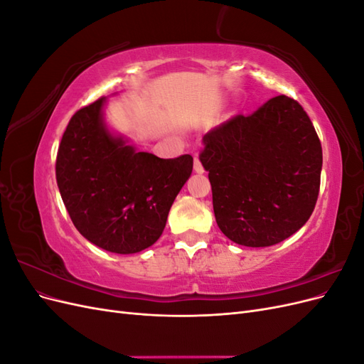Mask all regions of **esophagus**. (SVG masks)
<instances>
[{"label":"esophagus","instance_id":"esophagus-1","mask_svg":"<svg viewBox=\"0 0 364 364\" xmlns=\"http://www.w3.org/2000/svg\"><path fill=\"white\" fill-rule=\"evenodd\" d=\"M194 171L196 173H199V174H202L205 170H203V165H202V162L199 161V158L197 156H194Z\"/></svg>","mask_w":364,"mask_h":364}]
</instances>
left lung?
I'll return each instance as SVG.
<instances>
[{
  "instance_id": "obj_1",
  "label": "left lung",
  "mask_w": 364,
  "mask_h": 364,
  "mask_svg": "<svg viewBox=\"0 0 364 364\" xmlns=\"http://www.w3.org/2000/svg\"><path fill=\"white\" fill-rule=\"evenodd\" d=\"M199 159L220 230L247 247L278 245L313 214L322 146L310 117L287 95L237 115L203 136Z\"/></svg>"
}]
</instances>
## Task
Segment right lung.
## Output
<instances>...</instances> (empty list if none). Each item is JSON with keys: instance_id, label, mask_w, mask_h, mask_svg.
I'll return each instance as SVG.
<instances>
[{"instance_id": "add662e5", "label": "right lung", "mask_w": 364, "mask_h": 364, "mask_svg": "<svg viewBox=\"0 0 364 364\" xmlns=\"http://www.w3.org/2000/svg\"><path fill=\"white\" fill-rule=\"evenodd\" d=\"M106 97L77 111L62 136L56 181L77 230L107 252L136 253L155 245L170 208L193 171V158L161 159L136 151L109 130Z\"/></svg>"}]
</instances>
